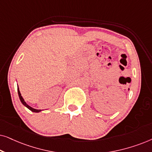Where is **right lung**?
Returning a JSON list of instances; mask_svg holds the SVG:
<instances>
[{
    "instance_id": "right-lung-1",
    "label": "right lung",
    "mask_w": 152,
    "mask_h": 152,
    "mask_svg": "<svg viewBox=\"0 0 152 152\" xmlns=\"http://www.w3.org/2000/svg\"><path fill=\"white\" fill-rule=\"evenodd\" d=\"M18 96H19L20 100V102H22L24 106H26V107L27 108H28V109H30V111H32V112H36V113H38V112L41 111V110H39V109H34V108L31 107H30V106H29V105L27 104L26 102L24 101L23 98V97L21 96V94H20V91H19V88H18Z\"/></svg>"
}]
</instances>
